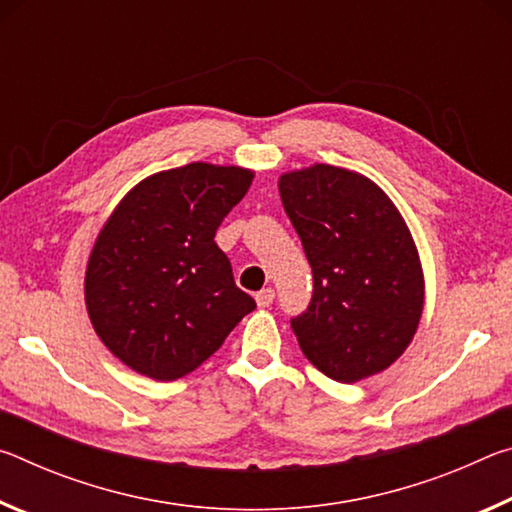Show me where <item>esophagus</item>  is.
<instances>
[{
	"label": "esophagus",
	"instance_id": "esophagus-1",
	"mask_svg": "<svg viewBox=\"0 0 512 512\" xmlns=\"http://www.w3.org/2000/svg\"><path fill=\"white\" fill-rule=\"evenodd\" d=\"M255 300H257V307H271L273 300H275V291L271 287H266L262 291L255 293Z\"/></svg>",
	"mask_w": 512,
	"mask_h": 512
}]
</instances>
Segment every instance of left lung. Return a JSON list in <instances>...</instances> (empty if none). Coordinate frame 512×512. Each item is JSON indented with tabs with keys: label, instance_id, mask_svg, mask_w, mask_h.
Returning <instances> with one entry per match:
<instances>
[{
	"label": "left lung",
	"instance_id": "8db88e82",
	"mask_svg": "<svg viewBox=\"0 0 512 512\" xmlns=\"http://www.w3.org/2000/svg\"><path fill=\"white\" fill-rule=\"evenodd\" d=\"M277 187L314 273L307 311L291 318L302 354L341 384L386 370L409 348L424 307L402 214L372 180L332 164L284 173Z\"/></svg>",
	"mask_w": 512,
	"mask_h": 512
}]
</instances>
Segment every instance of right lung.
<instances>
[{
  "instance_id": "obj_1",
  "label": "right lung",
  "mask_w": 512,
  "mask_h": 512,
  "mask_svg": "<svg viewBox=\"0 0 512 512\" xmlns=\"http://www.w3.org/2000/svg\"><path fill=\"white\" fill-rule=\"evenodd\" d=\"M253 176L192 162L153 173L110 214L85 271V305L128 368L155 381L185 377L255 309L214 241Z\"/></svg>"
}]
</instances>
